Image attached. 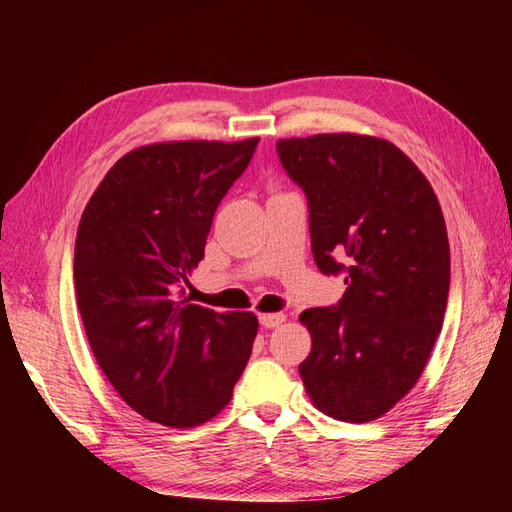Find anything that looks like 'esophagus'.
<instances>
[{"label": "esophagus", "instance_id": "obj_1", "mask_svg": "<svg viewBox=\"0 0 512 512\" xmlns=\"http://www.w3.org/2000/svg\"><path fill=\"white\" fill-rule=\"evenodd\" d=\"M286 321V314L284 312H268V314H259V323L264 325V328H277Z\"/></svg>", "mask_w": 512, "mask_h": 512}]
</instances>
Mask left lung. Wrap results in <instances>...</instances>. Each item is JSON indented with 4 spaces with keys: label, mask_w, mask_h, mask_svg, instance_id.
Segmentation results:
<instances>
[{
    "label": "left lung",
    "mask_w": 512,
    "mask_h": 512,
    "mask_svg": "<svg viewBox=\"0 0 512 512\" xmlns=\"http://www.w3.org/2000/svg\"><path fill=\"white\" fill-rule=\"evenodd\" d=\"M277 156L308 198L314 262L347 284L336 306L299 314L312 336L301 380L323 413L369 422L416 385L442 330L451 281L442 209L383 138H284Z\"/></svg>",
    "instance_id": "8db88e82"
}]
</instances>
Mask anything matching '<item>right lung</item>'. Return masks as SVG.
<instances>
[{
	"mask_svg": "<svg viewBox=\"0 0 512 512\" xmlns=\"http://www.w3.org/2000/svg\"><path fill=\"white\" fill-rule=\"evenodd\" d=\"M257 143L129 151L81 217L74 288L92 352L127 405L165 427H195L224 409L253 350L255 314L195 306L182 284Z\"/></svg>",
	"mask_w": 512,
	"mask_h": 512,
	"instance_id": "obj_1",
	"label": "right lung"
}]
</instances>
